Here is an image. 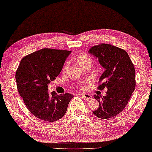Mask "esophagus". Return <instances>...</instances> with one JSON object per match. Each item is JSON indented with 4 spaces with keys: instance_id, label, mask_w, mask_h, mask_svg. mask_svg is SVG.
I'll use <instances>...</instances> for the list:
<instances>
[{
    "instance_id": "obj_1",
    "label": "esophagus",
    "mask_w": 152,
    "mask_h": 152,
    "mask_svg": "<svg viewBox=\"0 0 152 152\" xmlns=\"http://www.w3.org/2000/svg\"><path fill=\"white\" fill-rule=\"evenodd\" d=\"M81 96H83V97H84V98H86L87 99H92V96L90 95V94H89L85 93V94H81Z\"/></svg>"
}]
</instances>
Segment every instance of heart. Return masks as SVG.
Wrapping results in <instances>:
<instances>
[{"label": "heart", "instance_id": "obj_1", "mask_svg": "<svg viewBox=\"0 0 152 152\" xmlns=\"http://www.w3.org/2000/svg\"><path fill=\"white\" fill-rule=\"evenodd\" d=\"M76 61H77V63L79 64V66L82 68V67L85 65V64L92 63V57L89 55V54L86 53H80L77 56ZM67 67H68V63H66L63 66V72H64L66 70Z\"/></svg>", "mask_w": 152, "mask_h": 152}]
</instances>
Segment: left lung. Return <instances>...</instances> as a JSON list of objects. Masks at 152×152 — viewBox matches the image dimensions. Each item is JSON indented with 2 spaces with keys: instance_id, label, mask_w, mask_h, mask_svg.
Returning a JSON list of instances; mask_svg holds the SVG:
<instances>
[{
  "instance_id": "8db88e82",
  "label": "left lung",
  "mask_w": 152,
  "mask_h": 152,
  "mask_svg": "<svg viewBox=\"0 0 152 152\" xmlns=\"http://www.w3.org/2000/svg\"><path fill=\"white\" fill-rule=\"evenodd\" d=\"M89 53L105 69L99 77L98 89H107L106 96H94L99 102V107L93 113L101 119L114 117L125 109L135 90L134 64L125 50L109 44L94 46Z\"/></svg>"
}]
</instances>
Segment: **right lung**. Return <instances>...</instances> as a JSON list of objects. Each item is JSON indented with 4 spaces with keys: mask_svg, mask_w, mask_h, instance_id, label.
<instances>
[{
    "mask_svg": "<svg viewBox=\"0 0 152 152\" xmlns=\"http://www.w3.org/2000/svg\"><path fill=\"white\" fill-rule=\"evenodd\" d=\"M71 53L66 50L43 48L21 59L15 79L20 96L28 110L42 121L54 122L66 113L74 96L48 93V84L54 81Z\"/></svg>",
    "mask_w": 152,
    "mask_h": 152,
    "instance_id": "add662e5",
    "label": "right lung"
}]
</instances>
